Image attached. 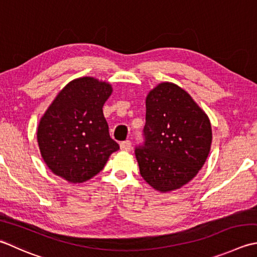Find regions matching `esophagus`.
Wrapping results in <instances>:
<instances>
[{
	"label": "esophagus",
	"instance_id": "obj_1",
	"mask_svg": "<svg viewBox=\"0 0 257 257\" xmlns=\"http://www.w3.org/2000/svg\"><path fill=\"white\" fill-rule=\"evenodd\" d=\"M120 149L122 150V152H129L130 149H132V142H129V140H125V142L120 144Z\"/></svg>",
	"mask_w": 257,
	"mask_h": 257
}]
</instances>
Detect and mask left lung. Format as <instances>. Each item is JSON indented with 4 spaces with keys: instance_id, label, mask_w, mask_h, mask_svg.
Here are the masks:
<instances>
[{
    "instance_id": "1",
    "label": "left lung",
    "mask_w": 257,
    "mask_h": 257,
    "mask_svg": "<svg viewBox=\"0 0 257 257\" xmlns=\"http://www.w3.org/2000/svg\"><path fill=\"white\" fill-rule=\"evenodd\" d=\"M145 148L136 149L142 177L159 193L182 188L208 158L213 133L208 115L190 94L160 82L146 97Z\"/></svg>"
}]
</instances>
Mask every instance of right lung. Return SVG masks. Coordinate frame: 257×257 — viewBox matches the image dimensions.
<instances>
[{
	"label": "right lung",
	"mask_w": 257,
	"mask_h": 257,
	"mask_svg": "<svg viewBox=\"0 0 257 257\" xmlns=\"http://www.w3.org/2000/svg\"><path fill=\"white\" fill-rule=\"evenodd\" d=\"M113 91L93 77L73 79L60 90L40 119V154L51 172L82 184L102 170L119 145L110 138L102 107Z\"/></svg>",
	"instance_id": "1"
}]
</instances>
